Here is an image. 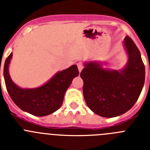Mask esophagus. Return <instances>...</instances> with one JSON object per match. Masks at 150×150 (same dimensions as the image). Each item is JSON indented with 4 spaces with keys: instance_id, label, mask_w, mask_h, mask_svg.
<instances>
[{
    "instance_id": "1",
    "label": "esophagus",
    "mask_w": 150,
    "mask_h": 150,
    "mask_svg": "<svg viewBox=\"0 0 150 150\" xmlns=\"http://www.w3.org/2000/svg\"><path fill=\"white\" fill-rule=\"evenodd\" d=\"M76 65H77L78 67V70H79V71L80 72V71H82L83 69V67H84V65H83V64L81 63V62H79V63L76 64Z\"/></svg>"
}]
</instances>
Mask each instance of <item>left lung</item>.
<instances>
[{
  "instance_id": "8db88e82",
  "label": "left lung",
  "mask_w": 150,
  "mask_h": 150,
  "mask_svg": "<svg viewBox=\"0 0 150 150\" xmlns=\"http://www.w3.org/2000/svg\"><path fill=\"white\" fill-rule=\"evenodd\" d=\"M124 44L128 64L122 71L104 70L96 62L86 64L80 73L87 105L103 117L120 116L136 103L145 81V67L137 46L127 36Z\"/></svg>"
}]
</instances>
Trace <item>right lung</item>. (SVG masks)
Listing matches in <instances>:
<instances>
[{"instance_id":"add662e5","label":"right lung","mask_w":150,"mask_h":150,"mask_svg":"<svg viewBox=\"0 0 150 150\" xmlns=\"http://www.w3.org/2000/svg\"><path fill=\"white\" fill-rule=\"evenodd\" d=\"M13 54L6 59L4 76L6 90L13 102L20 109L37 116L50 115L59 110L63 103L66 90L74 77L79 75L76 65L56 74L43 86L34 89H22L10 79L8 67ZM1 71V68H0Z\"/></svg>"}]
</instances>
